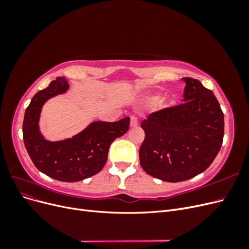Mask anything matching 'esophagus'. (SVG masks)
Here are the masks:
<instances>
[{"mask_svg":"<svg viewBox=\"0 0 249 249\" xmlns=\"http://www.w3.org/2000/svg\"><path fill=\"white\" fill-rule=\"evenodd\" d=\"M131 126L136 127L138 125V118L136 116H131Z\"/></svg>","mask_w":249,"mask_h":249,"instance_id":"obj_1","label":"esophagus"}]
</instances>
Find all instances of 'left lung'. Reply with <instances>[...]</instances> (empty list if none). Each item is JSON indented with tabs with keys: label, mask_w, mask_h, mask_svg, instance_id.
Instances as JSON below:
<instances>
[{
	"label": "left lung",
	"mask_w": 249,
	"mask_h": 249,
	"mask_svg": "<svg viewBox=\"0 0 249 249\" xmlns=\"http://www.w3.org/2000/svg\"><path fill=\"white\" fill-rule=\"evenodd\" d=\"M183 82L185 103L155 112L141 124L145 139L140 165L164 182H182L205 171L223 140L224 116L214 93L195 79Z\"/></svg>",
	"instance_id": "obj_1"
}]
</instances>
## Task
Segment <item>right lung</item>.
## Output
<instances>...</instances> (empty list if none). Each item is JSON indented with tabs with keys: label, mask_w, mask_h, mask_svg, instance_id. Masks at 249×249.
Returning <instances> with one entry per match:
<instances>
[{
	"label": "right lung",
	"mask_w": 249,
	"mask_h": 249,
	"mask_svg": "<svg viewBox=\"0 0 249 249\" xmlns=\"http://www.w3.org/2000/svg\"><path fill=\"white\" fill-rule=\"evenodd\" d=\"M69 88V80L57 78L33 96L25 112L22 137L37 169L52 178L73 183L92 177L103 169L111 143L129 130L130 117L116 123L92 122L71 138L48 140L39 129L43 105L52 97L66 93Z\"/></svg>",
	"instance_id": "1"
}]
</instances>
